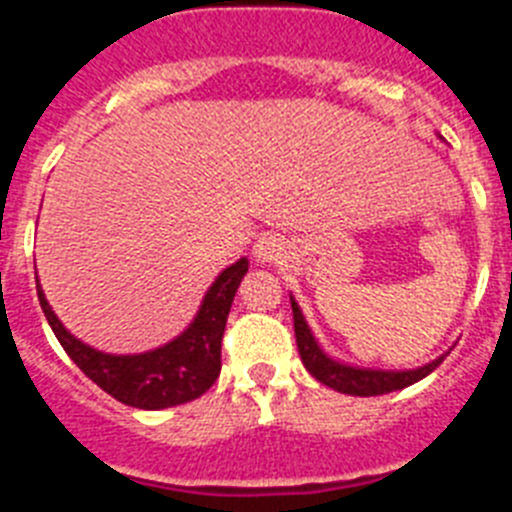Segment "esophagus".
<instances>
[{
	"label": "esophagus",
	"instance_id": "obj_1",
	"mask_svg": "<svg viewBox=\"0 0 512 512\" xmlns=\"http://www.w3.org/2000/svg\"><path fill=\"white\" fill-rule=\"evenodd\" d=\"M284 253V243L277 235H261L259 241L253 243V259L256 264H274Z\"/></svg>",
	"mask_w": 512,
	"mask_h": 512
}]
</instances>
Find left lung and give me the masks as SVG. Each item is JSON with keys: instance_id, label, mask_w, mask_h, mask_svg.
Returning a JSON list of instances; mask_svg holds the SVG:
<instances>
[{"instance_id": "1", "label": "left lung", "mask_w": 512, "mask_h": 512, "mask_svg": "<svg viewBox=\"0 0 512 512\" xmlns=\"http://www.w3.org/2000/svg\"><path fill=\"white\" fill-rule=\"evenodd\" d=\"M289 302H292V315H295V338L297 348H300L302 364H305L307 372L318 379L320 384H325L330 390L343 392V395L374 397L405 390L410 384L428 377L449 356V351H446V354L436 356V359L423 366H415V369H372V366L348 364V361L336 359V356H330L325 351L323 343L318 341V336L312 333L307 318L302 315V307L295 300V295H289Z\"/></svg>"}]
</instances>
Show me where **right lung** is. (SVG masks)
I'll return each instance as SVG.
<instances>
[{
	"label": "right lung",
	"mask_w": 512,
	"mask_h": 512,
	"mask_svg": "<svg viewBox=\"0 0 512 512\" xmlns=\"http://www.w3.org/2000/svg\"><path fill=\"white\" fill-rule=\"evenodd\" d=\"M246 271V256L225 266L207 287L200 310L194 312L187 328L171 341L140 354H107L76 338L58 320L51 302L45 300L38 277L35 287L45 320L81 372L122 405L138 410H164L197 400L215 384L220 374V346H223L228 312Z\"/></svg>",
	"instance_id": "add662e5"
}]
</instances>
